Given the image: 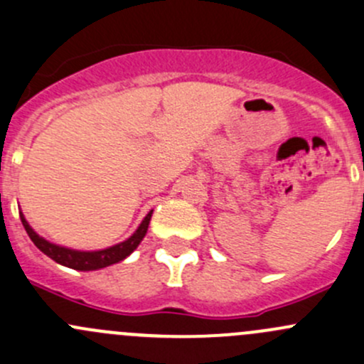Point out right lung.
I'll list each match as a JSON object with an SVG mask.
<instances>
[{"label": "right lung", "instance_id": "right-lung-1", "mask_svg": "<svg viewBox=\"0 0 364 364\" xmlns=\"http://www.w3.org/2000/svg\"><path fill=\"white\" fill-rule=\"evenodd\" d=\"M151 214L153 211H150L146 216H144V220L141 221L137 230L134 232L127 240L99 251H78V250H70V247H64V246H57V244L48 242L47 239L38 235V233L31 228V225L28 223V220H26L22 213H21V221L22 225H24L26 232H28L29 239L34 242V246H36L41 252H45L48 258H52L53 262H57L59 265L70 267L73 270L89 272V270L105 269V267H109L113 265V263H118L122 262V259L127 258V256L131 255L137 246H139L141 240L144 239V235H146Z\"/></svg>", "mask_w": 364, "mask_h": 364}]
</instances>
